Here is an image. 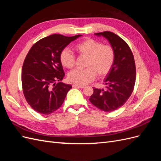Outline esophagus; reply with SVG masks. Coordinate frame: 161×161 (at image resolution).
<instances>
[{"label": "esophagus", "mask_w": 161, "mask_h": 161, "mask_svg": "<svg viewBox=\"0 0 161 161\" xmlns=\"http://www.w3.org/2000/svg\"><path fill=\"white\" fill-rule=\"evenodd\" d=\"M72 86L74 88H80V89H83L85 88V86H82V85H73Z\"/></svg>", "instance_id": "1"}]
</instances>
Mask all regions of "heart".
<instances>
[{
  "label": "heart",
  "mask_w": 161,
  "mask_h": 161,
  "mask_svg": "<svg viewBox=\"0 0 161 161\" xmlns=\"http://www.w3.org/2000/svg\"><path fill=\"white\" fill-rule=\"evenodd\" d=\"M76 50L81 56L87 57L85 69H75L68 74V80L71 83L85 85L93 80L97 74L104 76L111 71L115 58V50L109 45L93 39H86L75 46ZM63 66L72 69L75 66L76 58L69 48L63 49L60 54Z\"/></svg>",
  "instance_id": "heart-1"
}]
</instances>
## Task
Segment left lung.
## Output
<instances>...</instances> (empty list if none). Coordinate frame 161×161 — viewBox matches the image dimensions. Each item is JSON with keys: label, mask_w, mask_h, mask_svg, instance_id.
Listing matches in <instances>:
<instances>
[{"label": "left lung", "mask_w": 161, "mask_h": 161, "mask_svg": "<svg viewBox=\"0 0 161 161\" xmlns=\"http://www.w3.org/2000/svg\"><path fill=\"white\" fill-rule=\"evenodd\" d=\"M109 42L115 53V62L104 80L106 90L93 87L89 101L105 112L113 111L124 105L131 96L136 82V65L133 53L124 40L110 31L95 33Z\"/></svg>", "instance_id": "8db88e82"}]
</instances>
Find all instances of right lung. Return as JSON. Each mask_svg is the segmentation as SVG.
I'll list each match as a JSON object with an SVG mask.
<instances>
[{
    "label": "right lung",
    "mask_w": 161,
    "mask_h": 161,
    "mask_svg": "<svg viewBox=\"0 0 161 161\" xmlns=\"http://www.w3.org/2000/svg\"><path fill=\"white\" fill-rule=\"evenodd\" d=\"M81 36L53 34L37 42L29 51L22 68L23 91L28 104L39 114L48 115L57 110L72 88L60 82L65 75L60 54Z\"/></svg>",
    "instance_id": "add662e5"
}]
</instances>
